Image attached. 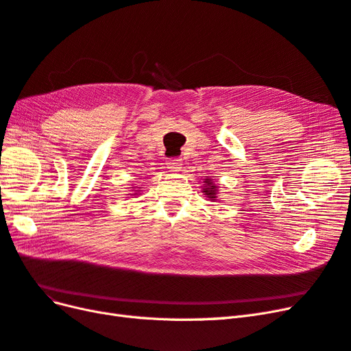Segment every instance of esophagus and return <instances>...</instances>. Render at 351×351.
<instances>
[{"label":"esophagus","mask_w":351,"mask_h":351,"mask_svg":"<svg viewBox=\"0 0 351 351\" xmlns=\"http://www.w3.org/2000/svg\"><path fill=\"white\" fill-rule=\"evenodd\" d=\"M182 159H178V158H173V159H168V162H167V167L169 168V171H173V173H178L180 169H182Z\"/></svg>","instance_id":"obj_1"}]
</instances>
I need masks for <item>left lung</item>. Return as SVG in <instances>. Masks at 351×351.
<instances>
[{"mask_svg": "<svg viewBox=\"0 0 351 351\" xmlns=\"http://www.w3.org/2000/svg\"><path fill=\"white\" fill-rule=\"evenodd\" d=\"M202 193H204V195L208 197V200H212V202L217 200V197H218L219 193H218V186L214 183V180L209 178V177L204 178V186H202Z\"/></svg>", "mask_w": 351, "mask_h": 351, "instance_id": "8db88e82", "label": "left lung"}]
</instances>
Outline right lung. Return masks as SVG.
Listing matches in <instances>:
<instances>
[{"mask_svg": "<svg viewBox=\"0 0 351 351\" xmlns=\"http://www.w3.org/2000/svg\"><path fill=\"white\" fill-rule=\"evenodd\" d=\"M133 190H132V193H129L132 197H136V196H139V193H141V189L142 187H139V189H136V187H132Z\"/></svg>", "mask_w": 351, "mask_h": 351, "instance_id": "right-lung-1", "label": "right lung"}]
</instances>
